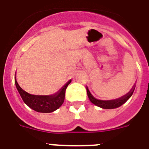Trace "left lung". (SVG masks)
<instances>
[{
	"label": "left lung",
	"instance_id": "left-lung-1",
	"mask_svg": "<svg viewBox=\"0 0 149 149\" xmlns=\"http://www.w3.org/2000/svg\"><path fill=\"white\" fill-rule=\"evenodd\" d=\"M134 90H135V88H132L126 95L123 96V97L116 100H100L96 99L90 93L88 88H87V93H88V96L91 102L95 104L96 106H97V107H100L101 108H104V109H114V108L119 107H120L123 104H125L128 100L130 99V97L132 95Z\"/></svg>",
	"mask_w": 149,
	"mask_h": 149
}]
</instances>
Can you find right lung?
<instances>
[{"label": "right lung", "mask_w": 149, "mask_h": 149, "mask_svg": "<svg viewBox=\"0 0 149 149\" xmlns=\"http://www.w3.org/2000/svg\"><path fill=\"white\" fill-rule=\"evenodd\" d=\"M71 83V80L64 86L57 94L51 96H38L28 94L22 89L17 83L15 77V84L17 91H19L23 102L28 107L39 113H52L62 105L65 96V91L68 85Z\"/></svg>", "instance_id": "obj_1"}]
</instances>
